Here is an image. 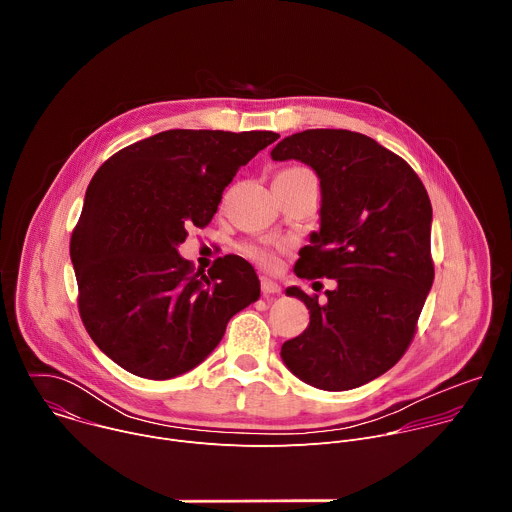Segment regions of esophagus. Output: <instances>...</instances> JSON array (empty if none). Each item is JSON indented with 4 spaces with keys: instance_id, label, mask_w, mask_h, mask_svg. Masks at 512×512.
Returning a JSON list of instances; mask_svg holds the SVG:
<instances>
[{
    "instance_id": "esophagus-1",
    "label": "esophagus",
    "mask_w": 512,
    "mask_h": 512,
    "mask_svg": "<svg viewBox=\"0 0 512 512\" xmlns=\"http://www.w3.org/2000/svg\"><path fill=\"white\" fill-rule=\"evenodd\" d=\"M261 291H263L265 296H269V294H279L281 287H279V283H275L273 279L261 277Z\"/></svg>"
}]
</instances>
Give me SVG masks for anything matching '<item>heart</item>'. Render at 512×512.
I'll return each mask as SVG.
<instances>
[{"mask_svg": "<svg viewBox=\"0 0 512 512\" xmlns=\"http://www.w3.org/2000/svg\"><path fill=\"white\" fill-rule=\"evenodd\" d=\"M291 170H298V168H291ZM285 251H287V245L281 241H255V243L243 245L245 257H249L253 263H257L265 269H275L279 265V257Z\"/></svg>", "mask_w": 512, "mask_h": 512, "instance_id": "obj_1", "label": "heart"}]
</instances>
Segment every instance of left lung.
<instances>
[{
    "label": "left lung",
    "instance_id": "8db88e82",
    "mask_svg": "<svg viewBox=\"0 0 512 512\" xmlns=\"http://www.w3.org/2000/svg\"><path fill=\"white\" fill-rule=\"evenodd\" d=\"M273 160L312 166L322 186L320 233L296 275L328 277L326 300L289 287L310 310L308 328L281 346L287 369L312 387L348 391L407 352L433 283L431 202L413 168L348 129H306L281 139Z\"/></svg>",
    "mask_w": 512,
    "mask_h": 512
}]
</instances>
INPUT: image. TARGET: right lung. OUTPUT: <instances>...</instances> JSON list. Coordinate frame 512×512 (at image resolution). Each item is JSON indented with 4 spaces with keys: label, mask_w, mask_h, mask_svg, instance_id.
I'll use <instances>...</instances> for the list:
<instances>
[{
    "label": "right lung",
    "mask_w": 512,
    "mask_h": 512,
    "mask_svg": "<svg viewBox=\"0 0 512 512\" xmlns=\"http://www.w3.org/2000/svg\"><path fill=\"white\" fill-rule=\"evenodd\" d=\"M273 131L170 129L113 154L93 176L70 259L93 342L131 375L166 381L200 364L229 320L259 298L243 257L204 271L176 251L204 229L239 168Z\"/></svg>",
    "instance_id": "obj_1"
}]
</instances>
